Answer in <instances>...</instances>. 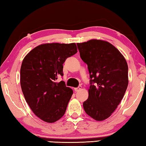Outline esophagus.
Segmentation results:
<instances>
[{"label": "esophagus", "mask_w": 146, "mask_h": 146, "mask_svg": "<svg viewBox=\"0 0 146 146\" xmlns=\"http://www.w3.org/2000/svg\"><path fill=\"white\" fill-rule=\"evenodd\" d=\"M81 88H82V86H81V85H80V86H78V87L75 88H74V90H75L76 92H79L80 90H81Z\"/></svg>", "instance_id": "obj_1"}]
</instances>
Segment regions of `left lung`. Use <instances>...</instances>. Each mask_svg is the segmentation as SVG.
<instances>
[{
  "label": "left lung",
  "mask_w": 146,
  "mask_h": 146,
  "mask_svg": "<svg viewBox=\"0 0 146 146\" xmlns=\"http://www.w3.org/2000/svg\"><path fill=\"white\" fill-rule=\"evenodd\" d=\"M80 57L90 73L86 113L101 121L111 115L123 98L128 85V66L119 50L109 42L91 40L77 43Z\"/></svg>",
  "instance_id": "8db88e82"
}]
</instances>
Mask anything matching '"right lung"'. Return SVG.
Returning <instances> with one entry per match:
<instances>
[{"mask_svg":"<svg viewBox=\"0 0 146 146\" xmlns=\"http://www.w3.org/2000/svg\"><path fill=\"white\" fill-rule=\"evenodd\" d=\"M74 43H46L33 48L22 61L20 85L27 103L36 115L52 123L65 114L73 94L65 82L56 83L63 76L66 59L77 53Z\"/></svg>","mask_w":146,"mask_h":146,"instance_id":"right-lung-1","label":"right lung"}]
</instances>
